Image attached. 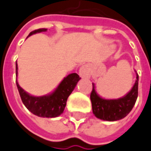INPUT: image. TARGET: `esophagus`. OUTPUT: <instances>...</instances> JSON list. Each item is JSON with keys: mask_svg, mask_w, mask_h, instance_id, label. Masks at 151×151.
I'll use <instances>...</instances> for the list:
<instances>
[{"mask_svg": "<svg viewBox=\"0 0 151 151\" xmlns=\"http://www.w3.org/2000/svg\"><path fill=\"white\" fill-rule=\"evenodd\" d=\"M79 76L81 78H89L90 77V69L87 65H83L79 68Z\"/></svg>", "mask_w": 151, "mask_h": 151, "instance_id": "obj_1", "label": "esophagus"}]
</instances>
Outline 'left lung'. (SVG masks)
Listing matches in <instances>:
<instances>
[{"label": "left lung", "instance_id": "8db88e82", "mask_svg": "<svg viewBox=\"0 0 151 151\" xmlns=\"http://www.w3.org/2000/svg\"><path fill=\"white\" fill-rule=\"evenodd\" d=\"M138 82L139 76L136 73V80L131 90L124 97L116 99H103L97 93L95 84L93 83L90 99L93 114L98 119L106 121H116L127 116L137 99Z\"/></svg>", "mask_w": 151, "mask_h": 151}]
</instances>
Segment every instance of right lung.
Wrapping results in <instances>:
<instances>
[{
  "mask_svg": "<svg viewBox=\"0 0 151 151\" xmlns=\"http://www.w3.org/2000/svg\"><path fill=\"white\" fill-rule=\"evenodd\" d=\"M47 29L40 28L31 32L28 37L36 33L47 32ZM17 63H16V76L17 77ZM81 78L77 73H71L65 77L52 93L44 96H32L22 88L17 80V86L22 101L31 113L43 118H55L63 113L66 103L71 93L75 88Z\"/></svg>",
  "mask_w": 151,
  "mask_h": 151,
  "instance_id": "obj_1",
  "label": "right lung"
}]
</instances>
